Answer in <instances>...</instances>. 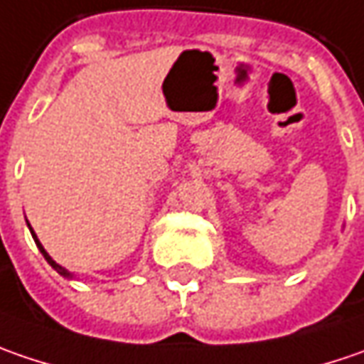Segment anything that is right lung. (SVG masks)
Masks as SVG:
<instances>
[{"instance_id": "1", "label": "right lung", "mask_w": 364, "mask_h": 364, "mask_svg": "<svg viewBox=\"0 0 364 364\" xmlns=\"http://www.w3.org/2000/svg\"><path fill=\"white\" fill-rule=\"evenodd\" d=\"M28 228H30V232H32V238H34V242H36V246H38V250H40V252H42V257L46 259V262H48V264H50V267H53V269H55L56 273H58V275H60V277H65V279H75V275H73L71 271H67L65 267H60L58 262L53 261V257H50V255H48V252L44 250V246L40 245L38 236H36V232L32 230V226H30V224H28Z\"/></svg>"}]
</instances>
